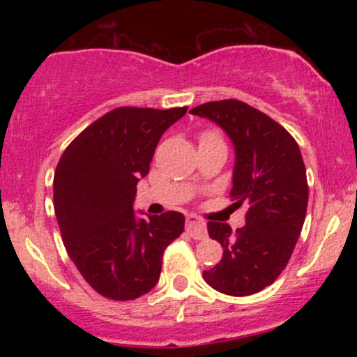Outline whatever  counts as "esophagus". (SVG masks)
Listing matches in <instances>:
<instances>
[{"mask_svg": "<svg viewBox=\"0 0 357 357\" xmlns=\"http://www.w3.org/2000/svg\"><path fill=\"white\" fill-rule=\"evenodd\" d=\"M186 231L190 233L191 238L195 240H203L208 236L204 223H202V221H198L196 218H192V216H190V218L186 220Z\"/></svg>", "mask_w": 357, "mask_h": 357, "instance_id": "obj_1", "label": "esophagus"}]
</instances>
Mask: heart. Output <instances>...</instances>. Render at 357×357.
<instances>
[{
	"label": "heart",
	"mask_w": 357,
	"mask_h": 357,
	"mask_svg": "<svg viewBox=\"0 0 357 357\" xmlns=\"http://www.w3.org/2000/svg\"><path fill=\"white\" fill-rule=\"evenodd\" d=\"M199 144H223L221 137L213 130H208V132H203L202 137H199Z\"/></svg>",
	"instance_id": "heart-1"
}]
</instances>
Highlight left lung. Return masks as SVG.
Masks as SVG:
<instances>
[{"label":"left lung","mask_w":357,"mask_h":357,"mask_svg":"<svg viewBox=\"0 0 357 357\" xmlns=\"http://www.w3.org/2000/svg\"><path fill=\"white\" fill-rule=\"evenodd\" d=\"M190 112L210 119L230 137V196L235 206H248L245 227L236 231L228 223L208 221L223 257L203 278L227 296H252L280 275L304 227L309 186L301 149L284 127L245 102H206Z\"/></svg>","instance_id":"8db88e82"}]
</instances>
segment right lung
Listing matches in <instances>:
<instances>
[{"label": "right lung", "mask_w": 357, "mask_h": 357, "mask_svg": "<svg viewBox=\"0 0 357 357\" xmlns=\"http://www.w3.org/2000/svg\"><path fill=\"white\" fill-rule=\"evenodd\" d=\"M186 110L114 109L61 154L53 178L56 221L68 257L100 296L132 301L149 292L166 247L184 230L178 211L137 218L134 199L159 139Z\"/></svg>", "instance_id": "1"}]
</instances>
